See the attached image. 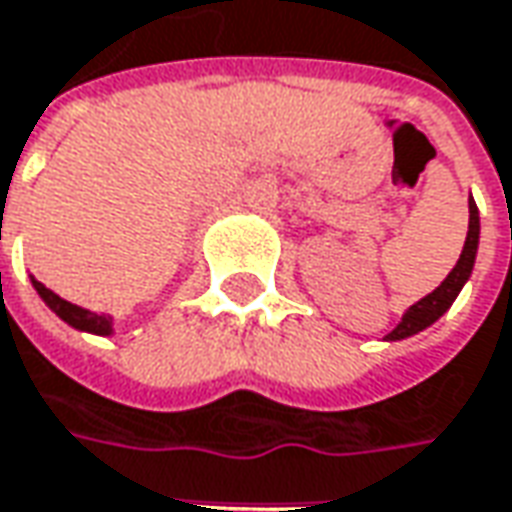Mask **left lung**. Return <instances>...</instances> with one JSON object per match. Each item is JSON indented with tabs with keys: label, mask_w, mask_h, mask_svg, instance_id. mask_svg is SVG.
<instances>
[{
	"label": "left lung",
	"mask_w": 512,
	"mask_h": 512,
	"mask_svg": "<svg viewBox=\"0 0 512 512\" xmlns=\"http://www.w3.org/2000/svg\"><path fill=\"white\" fill-rule=\"evenodd\" d=\"M467 212H470V218H467V238H465V249H462V255L456 260V266L450 269V274L431 291V294H425L419 303H414L411 309L402 314V320H399V326L385 337V340H405V337H414L419 334L422 328L433 326L445 311L453 306V300L459 297V291L467 283V277L473 272V263H476V252H479V209H476V201L473 198H467Z\"/></svg>",
	"instance_id": "obj_1"
}]
</instances>
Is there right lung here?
<instances>
[{
  "label": "right lung",
  "mask_w": 512,
  "mask_h": 512,
  "mask_svg": "<svg viewBox=\"0 0 512 512\" xmlns=\"http://www.w3.org/2000/svg\"><path fill=\"white\" fill-rule=\"evenodd\" d=\"M30 283H33V289L39 291V297H42L47 306H50V311H56L67 326L79 328V331H87V334H98V337H110V334H113V317H107V314H96V311H87V309H81V306L67 303V300H62L56 291L47 289L45 283H39L36 277H30Z\"/></svg>",
  "instance_id": "add662e5"
}]
</instances>
